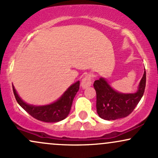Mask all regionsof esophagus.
<instances>
[{
    "mask_svg": "<svg viewBox=\"0 0 158 158\" xmlns=\"http://www.w3.org/2000/svg\"><path fill=\"white\" fill-rule=\"evenodd\" d=\"M91 84H92L91 77H90V75H89V74H88V75L85 76V77L82 79V80H81V86L83 89H85V88H88V87H90V85H91Z\"/></svg>",
    "mask_w": 158,
    "mask_h": 158,
    "instance_id": "1",
    "label": "esophagus"
}]
</instances>
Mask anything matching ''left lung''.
I'll list each match as a JSON object with an SVG mask.
<instances>
[{
	"instance_id": "obj_1",
	"label": "left lung",
	"mask_w": 158,
	"mask_h": 158,
	"mask_svg": "<svg viewBox=\"0 0 158 158\" xmlns=\"http://www.w3.org/2000/svg\"><path fill=\"white\" fill-rule=\"evenodd\" d=\"M146 70L135 93L123 94L112 88L105 78L100 77L94 83L97 93V111L106 120L124 118L133 111L140 101L146 88Z\"/></svg>"
}]
</instances>
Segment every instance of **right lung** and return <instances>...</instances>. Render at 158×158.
<instances>
[{
  "mask_svg": "<svg viewBox=\"0 0 158 158\" xmlns=\"http://www.w3.org/2000/svg\"><path fill=\"white\" fill-rule=\"evenodd\" d=\"M79 89V81H76L64 91L55 102L44 106H33L27 104L19 97L12 85L14 95L21 108L32 117L46 123H56L63 120L68 116L76 94Z\"/></svg>",
  "mask_w": 158,
  "mask_h": 158,
  "instance_id": "1",
  "label": "right lung"
}]
</instances>
